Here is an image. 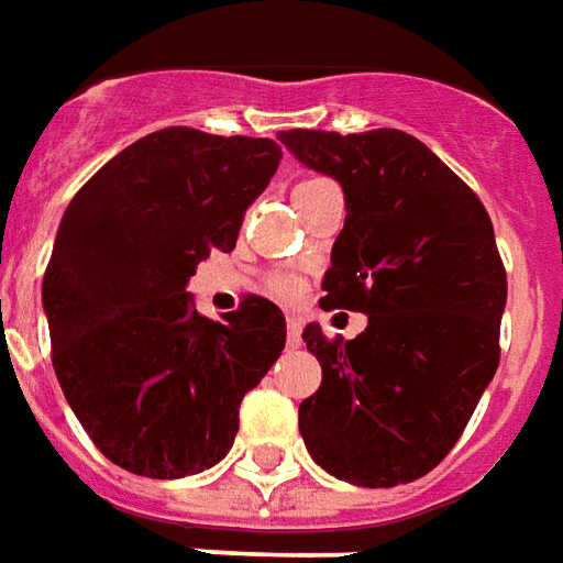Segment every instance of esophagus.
<instances>
[{
	"label": "esophagus",
	"instance_id": "34e87169",
	"mask_svg": "<svg viewBox=\"0 0 563 563\" xmlns=\"http://www.w3.org/2000/svg\"><path fill=\"white\" fill-rule=\"evenodd\" d=\"M286 343L289 350H298L301 346V319H289V329H286Z\"/></svg>",
	"mask_w": 563,
	"mask_h": 563
}]
</instances>
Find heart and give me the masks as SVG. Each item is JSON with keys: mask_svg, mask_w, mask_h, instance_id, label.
<instances>
[{"mask_svg": "<svg viewBox=\"0 0 563 563\" xmlns=\"http://www.w3.org/2000/svg\"><path fill=\"white\" fill-rule=\"evenodd\" d=\"M274 292L289 298V295L298 292V280H295V277H277V280H274Z\"/></svg>", "mask_w": 563, "mask_h": 563, "instance_id": "heart-1", "label": "heart"}]
</instances>
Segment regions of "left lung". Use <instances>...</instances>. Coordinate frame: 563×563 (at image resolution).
Masks as SVG:
<instances>
[{"label":"left lung","mask_w":563,"mask_h":563,"mask_svg":"<svg viewBox=\"0 0 563 563\" xmlns=\"http://www.w3.org/2000/svg\"><path fill=\"white\" fill-rule=\"evenodd\" d=\"M280 141L346 198L319 305L367 313L353 341L305 329L322 365L298 407L307 452L353 485L413 483L459 443L500 362L507 271L488 210L398 129H289Z\"/></svg>","instance_id":"obj_1"}]
</instances>
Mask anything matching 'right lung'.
I'll use <instances>...</instances> for the list:
<instances>
[{
    "instance_id": "1",
    "label": "right lung",
    "mask_w": 563,
    "mask_h": 563,
    "mask_svg": "<svg viewBox=\"0 0 563 563\" xmlns=\"http://www.w3.org/2000/svg\"><path fill=\"white\" fill-rule=\"evenodd\" d=\"M271 139L168 126L104 162L68 201L42 283L68 407L117 467L150 479L225 459L238 407L286 346V317L244 295L220 322L186 280L238 244L280 165Z\"/></svg>"
}]
</instances>
